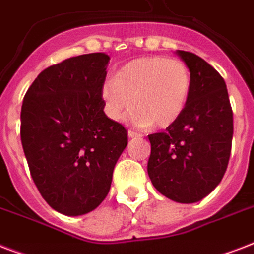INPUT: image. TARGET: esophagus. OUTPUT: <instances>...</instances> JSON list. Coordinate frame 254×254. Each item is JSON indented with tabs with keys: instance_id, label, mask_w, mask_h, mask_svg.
<instances>
[{
	"instance_id": "esophagus-1",
	"label": "esophagus",
	"mask_w": 254,
	"mask_h": 254,
	"mask_svg": "<svg viewBox=\"0 0 254 254\" xmlns=\"http://www.w3.org/2000/svg\"><path fill=\"white\" fill-rule=\"evenodd\" d=\"M127 137H129V138H138V137H141V134H139V133H137V131L129 130L127 131Z\"/></svg>"
}]
</instances>
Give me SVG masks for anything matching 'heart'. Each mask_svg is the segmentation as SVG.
I'll return each instance as SVG.
<instances>
[{
    "instance_id": "obj_1",
    "label": "heart",
    "mask_w": 254,
    "mask_h": 254,
    "mask_svg": "<svg viewBox=\"0 0 254 254\" xmlns=\"http://www.w3.org/2000/svg\"><path fill=\"white\" fill-rule=\"evenodd\" d=\"M190 91L191 75L183 62L146 57L121 67L116 79L104 83L101 97L113 121L123 120L133 104L129 121L134 127H167L182 116Z\"/></svg>"
}]
</instances>
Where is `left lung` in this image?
<instances>
[{
  "label": "left lung",
  "instance_id": "left-lung-1",
  "mask_svg": "<svg viewBox=\"0 0 254 254\" xmlns=\"http://www.w3.org/2000/svg\"><path fill=\"white\" fill-rule=\"evenodd\" d=\"M191 75V91L179 119L147 135V174L159 192L178 203H196L216 189L228 166L233 115L220 73L204 59L177 50Z\"/></svg>",
  "mask_w": 254,
  "mask_h": 254
}]
</instances>
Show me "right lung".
<instances>
[{
	"mask_svg": "<svg viewBox=\"0 0 254 254\" xmlns=\"http://www.w3.org/2000/svg\"><path fill=\"white\" fill-rule=\"evenodd\" d=\"M104 53L69 58L42 71L21 111V141L30 174L51 208L80 216L109 192L127 131L104 113Z\"/></svg>",
	"mask_w": 254,
	"mask_h": 254,
	"instance_id": "right-lung-1",
	"label": "right lung"
}]
</instances>
